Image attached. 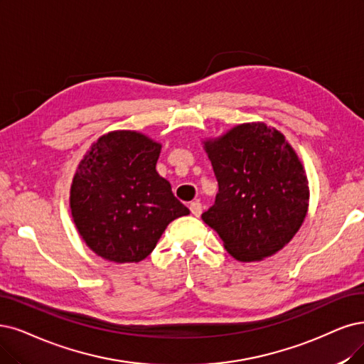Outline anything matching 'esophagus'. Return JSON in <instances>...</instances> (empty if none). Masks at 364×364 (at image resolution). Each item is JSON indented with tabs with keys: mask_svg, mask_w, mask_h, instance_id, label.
Returning <instances> with one entry per match:
<instances>
[{
	"mask_svg": "<svg viewBox=\"0 0 364 364\" xmlns=\"http://www.w3.org/2000/svg\"><path fill=\"white\" fill-rule=\"evenodd\" d=\"M191 213L193 214V216L199 218L200 213H203V204L198 203V200H195V203H191Z\"/></svg>",
	"mask_w": 364,
	"mask_h": 364,
	"instance_id": "obj_1",
	"label": "esophagus"
}]
</instances>
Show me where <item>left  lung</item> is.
Returning <instances> with one entry per match:
<instances>
[{
	"instance_id": "8db88e82",
	"label": "left lung",
	"mask_w": 364,
	"mask_h": 364,
	"mask_svg": "<svg viewBox=\"0 0 364 364\" xmlns=\"http://www.w3.org/2000/svg\"><path fill=\"white\" fill-rule=\"evenodd\" d=\"M219 183L203 220L241 262L262 261L284 249L309 208V181L285 134L258 123L234 126L203 141Z\"/></svg>"
}]
</instances>
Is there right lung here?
<instances>
[{
	"label": "right lung",
	"instance_id": "obj_1",
	"mask_svg": "<svg viewBox=\"0 0 364 364\" xmlns=\"http://www.w3.org/2000/svg\"><path fill=\"white\" fill-rule=\"evenodd\" d=\"M160 150V142L141 132L112 130L79 161L70 211L79 235L97 257L139 262L172 220L191 213L156 171Z\"/></svg>",
	"mask_w": 364,
	"mask_h": 364
}]
</instances>
